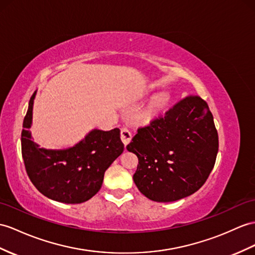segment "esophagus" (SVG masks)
I'll return each mask as SVG.
<instances>
[{"instance_id":"esophagus-1","label":"esophagus","mask_w":255,"mask_h":255,"mask_svg":"<svg viewBox=\"0 0 255 255\" xmlns=\"http://www.w3.org/2000/svg\"><path fill=\"white\" fill-rule=\"evenodd\" d=\"M121 140L123 141L124 145H128L129 141L132 140V133L128 128H121Z\"/></svg>"}]
</instances>
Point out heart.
<instances>
[{
    "label": "heart",
    "instance_id": "obj_1",
    "mask_svg": "<svg viewBox=\"0 0 255 255\" xmlns=\"http://www.w3.org/2000/svg\"><path fill=\"white\" fill-rule=\"evenodd\" d=\"M167 102H169V98H167V96L164 94H161L157 97H154L145 111L144 114L145 119L146 120L151 119V118L159 115L161 111L166 107Z\"/></svg>",
    "mask_w": 255,
    "mask_h": 255
}]
</instances>
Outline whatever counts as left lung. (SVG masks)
<instances>
[{
	"mask_svg": "<svg viewBox=\"0 0 255 255\" xmlns=\"http://www.w3.org/2000/svg\"><path fill=\"white\" fill-rule=\"evenodd\" d=\"M138 158L135 185L148 199L176 201L206 183L215 164L219 135L206 101L188 95L148 126L127 146Z\"/></svg>",
	"mask_w": 255,
	"mask_h": 255,
	"instance_id": "8db88e82",
	"label": "left lung"
}]
</instances>
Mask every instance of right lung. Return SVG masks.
Instances as JSON below:
<instances>
[{"instance_id": "obj_1", "label": "right lung", "mask_w": 255, "mask_h": 255, "mask_svg": "<svg viewBox=\"0 0 255 255\" xmlns=\"http://www.w3.org/2000/svg\"><path fill=\"white\" fill-rule=\"evenodd\" d=\"M31 96L21 132V153L34 187L49 199L77 204L90 200L101 189L104 174L124 150L120 129H94L67 150H46L30 139L32 119Z\"/></svg>"}]
</instances>
